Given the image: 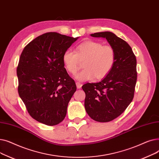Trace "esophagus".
<instances>
[{
	"mask_svg": "<svg viewBox=\"0 0 159 159\" xmlns=\"http://www.w3.org/2000/svg\"><path fill=\"white\" fill-rule=\"evenodd\" d=\"M76 85H77V89H80L82 87V84H80V82H76Z\"/></svg>",
	"mask_w": 159,
	"mask_h": 159,
	"instance_id": "esophagus-1",
	"label": "esophagus"
}]
</instances>
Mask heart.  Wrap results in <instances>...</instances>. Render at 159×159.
Here are the masks:
<instances>
[{
    "label": "heart",
    "instance_id": "1",
    "mask_svg": "<svg viewBox=\"0 0 159 159\" xmlns=\"http://www.w3.org/2000/svg\"><path fill=\"white\" fill-rule=\"evenodd\" d=\"M66 69L71 74L79 70L80 62L84 63V70L75 75L79 81H86L96 78L101 79L106 77L113 68L115 52L110 45H103L99 42L88 40L78 45L75 52L67 49L62 56Z\"/></svg>",
    "mask_w": 159,
    "mask_h": 159
}]
</instances>
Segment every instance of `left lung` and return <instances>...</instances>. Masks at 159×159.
<instances>
[{
    "instance_id": "1",
    "label": "left lung",
    "mask_w": 159,
    "mask_h": 159,
    "mask_svg": "<svg viewBox=\"0 0 159 159\" xmlns=\"http://www.w3.org/2000/svg\"><path fill=\"white\" fill-rule=\"evenodd\" d=\"M105 38L115 52L113 68L97 83H86L82 88L86 93L85 109L95 121L107 122L118 117L133 101L137 82V59L130 46L110 31L91 34Z\"/></svg>"
}]
</instances>
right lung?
<instances>
[{"mask_svg": "<svg viewBox=\"0 0 159 159\" xmlns=\"http://www.w3.org/2000/svg\"><path fill=\"white\" fill-rule=\"evenodd\" d=\"M77 39L46 33L30 42L20 55L16 68L19 95L31 117L48 126L64 119L76 91L62 56Z\"/></svg>", "mask_w": 159, "mask_h": 159, "instance_id": "add662e5", "label": "right lung"}]
</instances>
